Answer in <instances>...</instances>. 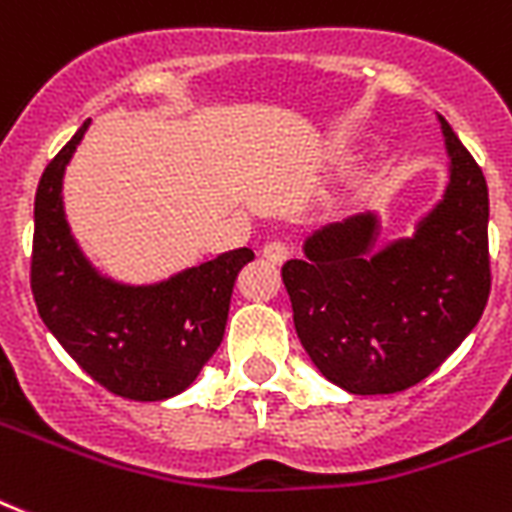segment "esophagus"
I'll return each mask as SVG.
<instances>
[{
  "label": "esophagus",
  "mask_w": 512,
  "mask_h": 512,
  "mask_svg": "<svg viewBox=\"0 0 512 512\" xmlns=\"http://www.w3.org/2000/svg\"><path fill=\"white\" fill-rule=\"evenodd\" d=\"M264 259L272 261V264H282V261L288 259V243H282V240H272V243L264 245Z\"/></svg>",
  "instance_id": "obj_1"
}]
</instances>
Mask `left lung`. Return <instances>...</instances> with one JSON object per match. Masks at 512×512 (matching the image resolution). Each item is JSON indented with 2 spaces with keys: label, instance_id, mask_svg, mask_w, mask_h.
Returning a JSON list of instances; mask_svg holds the SVG:
<instances>
[{
  "label": "left lung",
  "instance_id": "obj_1",
  "mask_svg": "<svg viewBox=\"0 0 512 512\" xmlns=\"http://www.w3.org/2000/svg\"><path fill=\"white\" fill-rule=\"evenodd\" d=\"M449 185L415 235L375 251L378 219L349 216L306 237L282 282L301 346L349 394H396L428 378L476 327L492 290L489 190L439 116Z\"/></svg>",
  "mask_w": 512,
  "mask_h": 512
}]
</instances>
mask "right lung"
Masks as SVG:
<instances>
[{"label": "right lung", "instance_id": "1", "mask_svg": "<svg viewBox=\"0 0 512 512\" xmlns=\"http://www.w3.org/2000/svg\"><path fill=\"white\" fill-rule=\"evenodd\" d=\"M87 126L47 163L36 187V309L60 346L110 394L161 402L182 394L219 349L237 272L253 251L222 253L155 285L102 277L73 240L63 211L65 166Z\"/></svg>", "mask_w": 512, "mask_h": 512}]
</instances>
